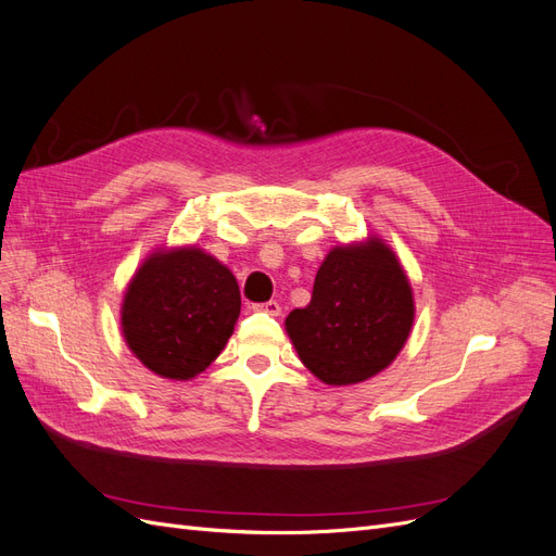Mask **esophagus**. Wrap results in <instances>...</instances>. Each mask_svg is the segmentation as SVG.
Returning a JSON list of instances; mask_svg holds the SVG:
<instances>
[{"instance_id": "34e87169", "label": "esophagus", "mask_w": 556, "mask_h": 556, "mask_svg": "<svg viewBox=\"0 0 556 556\" xmlns=\"http://www.w3.org/2000/svg\"><path fill=\"white\" fill-rule=\"evenodd\" d=\"M252 311L278 317L280 315V304H278V301H266V304H255V306H252Z\"/></svg>"}]
</instances>
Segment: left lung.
<instances>
[{
  "label": "left lung",
  "instance_id": "obj_1",
  "mask_svg": "<svg viewBox=\"0 0 556 556\" xmlns=\"http://www.w3.org/2000/svg\"><path fill=\"white\" fill-rule=\"evenodd\" d=\"M415 323L410 280L378 233L333 245L319 264L306 308L285 317V331L308 371L331 387L382 374Z\"/></svg>",
  "mask_w": 556,
  "mask_h": 556
}]
</instances>
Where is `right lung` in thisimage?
Instances as JSON below:
<instances>
[{
    "instance_id": "obj_1",
    "label": "right lung",
    "mask_w": 556,
    "mask_h": 556,
    "mask_svg": "<svg viewBox=\"0 0 556 556\" xmlns=\"http://www.w3.org/2000/svg\"><path fill=\"white\" fill-rule=\"evenodd\" d=\"M239 313V282L229 266L199 245H160L127 282L121 331L148 371L185 382L217 359Z\"/></svg>"
}]
</instances>
